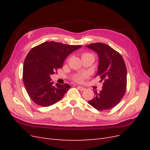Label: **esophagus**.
Listing matches in <instances>:
<instances>
[{
	"mask_svg": "<svg viewBox=\"0 0 150 150\" xmlns=\"http://www.w3.org/2000/svg\"><path fill=\"white\" fill-rule=\"evenodd\" d=\"M77 88H78L79 90L81 91H83L85 90V88L82 87V86H78V87H77Z\"/></svg>",
	"mask_w": 150,
	"mask_h": 150,
	"instance_id": "34e87169",
	"label": "esophagus"
}]
</instances>
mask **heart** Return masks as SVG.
<instances>
[{
  "label": "heart",
  "instance_id": "obj_1",
  "mask_svg": "<svg viewBox=\"0 0 150 150\" xmlns=\"http://www.w3.org/2000/svg\"><path fill=\"white\" fill-rule=\"evenodd\" d=\"M90 55L93 56L91 54H89V53H84V54H83V55H82V57H83V56H90ZM86 77V74L78 75V76H76L74 77V79L76 81H77V82L81 83V82H82V81H83V79H84V78H85Z\"/></svg>",
  "mask_w": 150,
  "mask_h": 150
}]
</instances>
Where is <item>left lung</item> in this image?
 Here are the masks:
<instances>
[{
	"label": "left lung",
	"mask_w": 150,
	"mask_h": 150,
	"mask_svg": "<svg viewBox=\"0 0 150 150\" xmlns=\"http://www.w3.org/2000/svg\"><path fill=\"white\" fill-rule=\"evenodd\" d=\"M96 52L99 57V66L96 77L104 81L102 90L88 103L99 111L114 108L126 93L127 72L125 62L121 54L108 45L98 42L86 45Z\"/></svg>",
	"instance_id": "obj_1"
}]
</instances>
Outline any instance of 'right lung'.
I'll return each instance as SVG.
<instances>
[{
    "mask_svg": "<svg viewBox=\"0 0 150 150\" xmlns=\"http://www.w3.org/2000/svg\"><path fill=\"white\" fill-rule=\"evenodd\" d=\"M81 46L45 42L32 49L27 55L22 79L29 97L35 104L47 107L63 98L71 86L54 83L51 75L61 68L65 59Z\"/></svg>",
    "mask_w": 150,
    "mask_h": 150,
    "instance_id": "1",
    "label": "right lung"
}]
</instances>
